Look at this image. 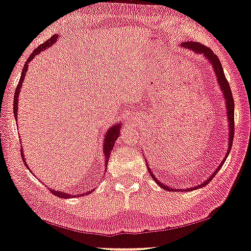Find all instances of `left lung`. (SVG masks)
<instances>
[{"label":"left lung","mask_w":251,"mask_h":251,"mask_svg":"<svg viewBox=\"0 0 251 251\" xmlns=\"http://www.w3.org/2000/svg\"><path fill=\"white\" fill-rule=\"evenodd\" d=\"M180 46L182 47H186V48H189L190 50L195 51L196 54H200V55H203L205 58L207 59L209 62V64L213 66V69H214V72H215V75L218 77V83L220 85V88H221L222 92H223V97H224V101H226V116H227V121H229V129H230V133H229V147H227V152H226V158L223 159V161L220 163V166L218 167V169H216L214 173L212 174V176H209V178H207L206 180H205L203 184L195 186V187H190V188H186V189H174L171 188L170 186H167V185H163L161 181H159L158 179L154 177V175L151 170H150L149 168V171H150V175L152 176V178L154 179L156 184H158L161 188L166 189V190H169V192H181V190H186V192H188V190H195L197 188H201V187L206 186L209 181L212 180L213 178L215 177V175L218 174V171L221 169L224 161L226 160V156L229 155V152L231 148H232V141H233V136H234V101H233V97H232V92H231V88L229 85V82H227L226 75H224V72H223V69H222V64L221 62H220V59L218 56H216L214 53H213V50L211 48H208L206 46H204V45H201L200 43H196V42H184L180 44ZM148 163V161H147Z\"/></svg>","instance_id":"8db88e82"}]
</instances>
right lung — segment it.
Instances as JSON below:
<instances>
[{"instance_id":"1","label":"right lung","mask_w":251,"mask_h":251,"mask_svg":"<svg viewBox=\"0 0 251 251\" xmlns=\"http://www.w3.org/2000/svg\"><path fill=\"white\" fill-rule=\"evenodd\" d=\"M58 38V35H54L51 36L50 39L47 40V42H45L44 44L40 45V46H38L36 48L35 50L32 51L31 55L29 56L27 62H25V64L24 66V69H22V73H21V77H20V81H19V84L18 87L16 89V92H14V100H13V113H14V117L17 118V115H18V98H19V95H20V90H21V87H22V83H24V80H25V73H27L28 71V63L31 62V59L35 57L36 55H38L40 53H43V51L45 50H47L48 47H50L51 45H54L56 43V39ZM119 134H121V124H116V125H113L110 127L109 129L107 130L106 135H104V140H103V154L106 155V160H104V166L108 163V159H109L110 156V152L111 150L114 149V145H115V142L117 141V138L119 137ZM21 155H22V159H24V162L25 166H27V163H25V154H24V151H22V148H21ZM107 168V167H106ZM32 173V171H31ZM50 190L51 193L54 194L55 196H58L61 198H71L73 196H76V195H71V194L69 193H64V192H58V190H55V189H51V188H48ZM93 190V189H92ZM92 190H89L88 193H84L82 194V196L83 195H87V194H90L92 193ZM77 196H81V194H78Z\"/></svg>"}]
</instances>
